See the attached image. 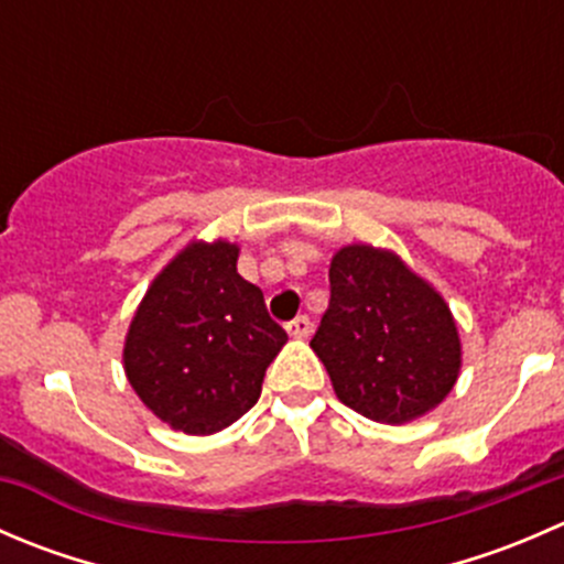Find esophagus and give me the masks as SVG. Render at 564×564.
<instances>
[{"label": "esophagus", "instance_id": "esophagus-1", "mask_svg": "<svg viewBox=\"0 0 564 564\" xmlns=\"http://www.w3.org/2000/svg\"><path fill=\"white\" fill-rule=\"evenodd\" d=\"M311 329H314V324H311L308 316H297L292 318V322H286V333L292 335V338H308Z\"/></svg>", "mask_w": 564, "mask_h": 564}]
</instances>
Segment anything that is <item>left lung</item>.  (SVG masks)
Returning a JSON list of instances; mask_svg holds the SVG:
<instances>
[{
  "instance_id": "8db88e82",
  "label": "left lung",
  "mask_w": 564,
  "mask_h": 564,
  "mask_svg": "<svg viewBox=\"0 0 564 564\" xmlns=\"http://www.w3.org/2000/svg\"><path fill=\"white\" fill-rule=\"evenodd\" d=\"M311 349L340 403L401 425L440 406L460 371L456 318L392 250L346 246L329 261V305Z\"/></svg>"
}]
</instances>
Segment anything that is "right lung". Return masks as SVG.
<instances>
[{"instance_id":"1","label":"right lung","mask_w":564,"mask_h":564,"mask_svg":"<svg viewBox=\"0 0 564 564\" xmlns=\"http://www.w3.org/2000/svg\"><path fill=\"white\" fill-rule=\"evenodd\" d=\"M237 256L235 242H191L130 322L122 351L130 388L174 431L207 436L240 420L286 344L261 289L237 272Z\"/></svg>"}]
</instances>
